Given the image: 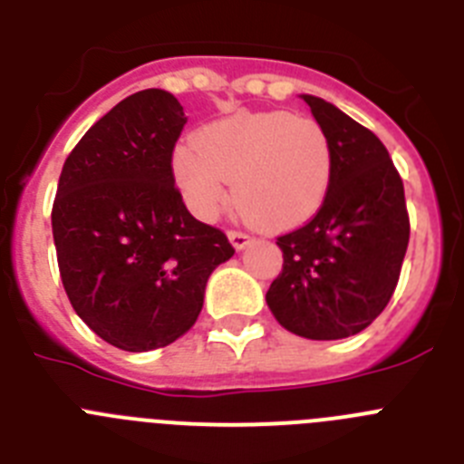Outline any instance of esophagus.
<instances>
[{"label":"esophagus","mask_w":464,"mask_h":464,"mask_svg":"<svg viewBox=\"0 0 464 464\" xmlns=\"http://www.w3.org/2000/svg\"><path fill=\"white\" fill-rule=\"evenodd\" d=\"M227 237H229V241H232V246H235L237 251L246 248V246L251 244V239H253V237L248 235V232H241V229H229Z\"/></svg>","instance_id":"34e87169"}]
</instances>
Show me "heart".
I'll return each mask as SVG.
<instances>
[{
	"label": "heart",
	"mask_w": 464,
	"mask_h": 464,
	"mask_svg": "<svg viewBox=\"0 0 464 464\" xmlns=\"http://www.w3.org/2000/svg\"><path fill=\"white\" fill-rule=\"evenodd\" d=\"M334 171L330 134L315 118L288 111L237 113L199 127L176 146L171 174L186 207L213 220L235 202L260 227L304 223L325 202Z\"/></svg>",
	"instance_id": "1"
}]
</instances>
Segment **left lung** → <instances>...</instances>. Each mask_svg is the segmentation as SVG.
I'll return each mask as SVG.
<instances>
[{
	"label": "left lung",
	"mask_w": 464,
	"mask_h": 464,
	"mask_svg": "<svg viewBox=\"0 0 464 464\" xmlns=\"http://www.w3.org/2000/svg\"><path fill=\"white\" fill-rule=\"evenodd\" d=\"M330 134L334 171L325 202L276 237L283 269L267 290L274 318L306 339L353 337L388 306L409 246L404 183L372 130L304 94Z\"/></svg>",
	"instance_id": "obj_1"
}]
</instances>
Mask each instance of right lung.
Masks as SVG:
<instances>
[{"label":"right lung","instance_id":"right-lung-1","mask_svg":"<svg viewBox=\"0 0 464 464\" xmlns=\"http://www.w3.org/2000/svg\"><path fill=\"white\" fill-rule=\"evenodd\" d=\"M186 122L174 94H130L73 146L57 183L53 239L69 302L97 337L130 353L183 337L211 272L235 256L174 186Z\"/></svg>","mask_w":464,"mask_h":464}]
</instances>
